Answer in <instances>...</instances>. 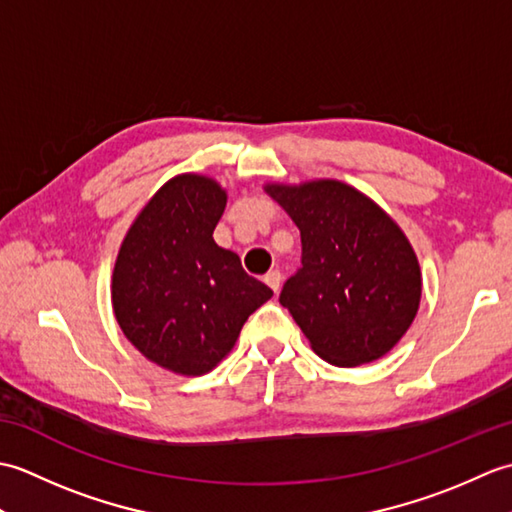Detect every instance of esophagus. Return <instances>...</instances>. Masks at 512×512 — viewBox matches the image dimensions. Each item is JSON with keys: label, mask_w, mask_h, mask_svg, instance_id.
Instances as JSON below:
<instances>
[{"label": "esophagus", "mask_w": 512, "mask_h": 512, "mask_svg": "<svg viewBox=\"0 0 512 512\" xmlns=\"http://www.w3.org/2000/svg\"><path fill=\"white\" fill-rule=\"evenodd\" d=\"M264 281H266V284H268L270 288H273V290L277 292L279 286H281V273H279V270H270V273H266Z\"/></svg>", "instance_id": "1"}]
</instances>
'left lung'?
Instances as JSON below:
<instances>
[{"label": "left lung", "instance_id": "left-lung-1", "mask_svg": "<svg viewBox=\"0 0 512 512\" xmlns=\"http://www.w3.org/2000/svg\"><path fill=\"white\" fill-rule=\"evenodd\" d=\"M264 191L301 231V268L279 303L312 350L336 367L372 363L394 350L422 295L416 250L402 228L341 180L268 182Z\"/></svg>", "mask_w": 512, "mask_h": 512}]
</instances>
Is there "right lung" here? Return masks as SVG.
I'll list each match as a JSON object with an SVG mask.
<instances>
[{
    "label": "right lung",
    "instance_id": "right-lung-1",
    "mask_svg": "<svg viewBox=\"0 0 512 512\" xmlns=\"http://www.w3.org/2000/svg\"><path fill=\"white\" fill-rule=\"evenodd\" d=\"M224 206L220 182L180 173L151 195L118 248L114 317L140 354L180 376L220 365L246 319L273 297L237 253L215 244Z\"/></svg>",
    "mask_w": 512,
    "mask_h": 512
}]
</instances>
